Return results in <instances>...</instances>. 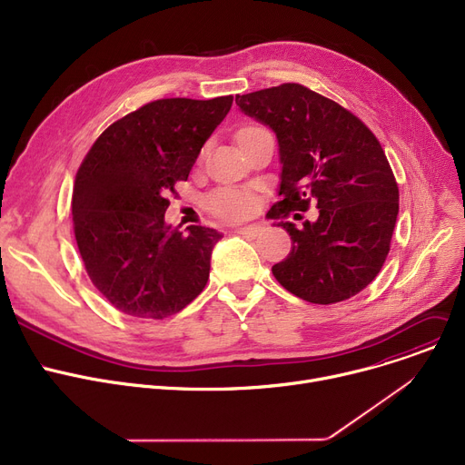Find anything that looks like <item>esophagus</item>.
I'll list each match as a JSON object with an SVG mask.
<instances>
[{
    "instance_id": "obj_1",
    "label": "esophagus",
    "mask_w": 465,
    "mask_h": 465,
    "mask_svg": "<svg viewBox=\"0 0 465 465\" xmlns=\"http://www.w3.org/2000/svg\"><path fill=\"white\" fill-rule=\"evenodd\" d=\"M239 235H244V237H258L260 235V232H262V228L260 226H242V228H237L235 230Z\"/></svg>"
}]
</instances>
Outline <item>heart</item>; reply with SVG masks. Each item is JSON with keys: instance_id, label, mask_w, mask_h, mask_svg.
Masks as SVG:
<instances>
[{"instance_id": "obj_1", "label": "heart", "mask_w": 465, "mask_h": 465, "mask_svg": "<svg viewBox=\"0 0 465 465\" xmlns=\"http://www.w3.org/2000/svg\"><path fill=\"white\" fill-rule=\"evenodd\" d=\"M249 129H254V127H246L242 131H249ZM207 207L214 216H219V219L233 223V221L244 219V216L251 213L252 198L249 193H244L241 189L224 187V189L214 191L209 196Z\"/></svg>"}]
</instances>
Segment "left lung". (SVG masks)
Wrapping results in <instances>:
<instances>
[{
	"mask_svg": "<svg viewBox=\"0 0 465 465\" xmlns=\"http://www.w3.org/2000/svg\"><path fill=\"white\" fill-rule=\"evenodd\" d=\"M239 110L278 140L281 187L267 213L281 219L316 202L320 214L292 235V252L272 265L290 293L314 304L357 295L381 271L398 216V184L385 153L351 112L301 84L237 95Z\"/></svg>",
	"mask_w": 465,
	"mask_h": 465,
	"instance_id": "1",
	"label": "left lung"
}]
</instances>
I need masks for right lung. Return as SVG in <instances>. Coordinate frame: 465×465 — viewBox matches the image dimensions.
<instances>
[{"label":"right lung","instance_id":"add662e5","mask_svg":"<svg viewBox=\"0 0 465 465\" xmlns=\"http://www.w3.org/2000/svg\"><path fill=\"white\" fill-rule=\"evenodd\" d=\"M233 97L161 99L121 117L97 138L76 173L74 237L95 288L119 312L163 320L207 284L221 232L164 223L177 181L230 112Z\"/></svg>","mask_w":465,"mask_h":465}]
</instances>
